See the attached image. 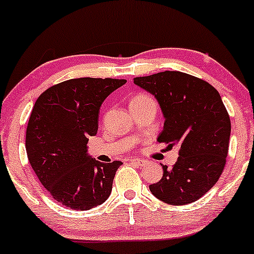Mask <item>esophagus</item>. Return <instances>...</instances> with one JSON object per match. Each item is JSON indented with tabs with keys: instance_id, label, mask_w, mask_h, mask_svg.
<instances>
[{
	"instance_id": "1",
	"label": "esophagus",
	"mask_w": 254,
	"mask_h": 254,
	"mask_svg": "<svg viewBox=\"0 0 254 254\" xmlns=\"http://www.w3.org/2000/svg\"><path fill=\"white\" fill-rule=\"evenodd\" d=\"M130 162L135 163V165H139V166L145 165V161L141 160V159H130Z\"/></svg>"
}]
</instances>
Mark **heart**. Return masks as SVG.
<instances>
[{
	"label": "heart",
	"instance_id": "heart-1",
	"mask_svg": "<svg viewBox=\"0 0 254 254\" xmlns=\"http://www.w3.org/2000/svg\"><path fill=\"white\" fill-rule=\"evenodd\" d=\"M149 95H146V94H138V95H135L134 98H133L132 100H130V104H133V103H139V102H143V100H146V99H149Z\"/></svg>",
	"mask_w": 254,
	"mask_h": 254
}]
</instances>
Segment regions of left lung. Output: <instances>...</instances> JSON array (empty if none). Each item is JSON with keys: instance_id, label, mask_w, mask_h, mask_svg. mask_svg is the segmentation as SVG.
I'll use <instances>...</instances> for the list:
<instances>
[{"instance_id": "obj_1", "label": "left lung", "mask_w": 254, "mask_h": 254, "mask_svg": "<svg viewBox=\"0 0 254 254\" xmlns=\"http://www.w3.org/2000/svg\"><path fill=\"white\" fill-rule=\"evenodd\" d=\"M134 83L161 106L165 126L157 141L181 148L173 167L162 166V178L150 191L174 206L198 200L218 182L228 156L231 124L222 98L212 84L181 71L135 77Z\"/></svg>"}]
</instances>
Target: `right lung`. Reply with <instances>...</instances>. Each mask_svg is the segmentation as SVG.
<instances>
[{"label":"right lung","mask_w":254,"mask_h":254,"mask_svg":"<svg viewBox=\"0 0 254 254\" xmlns=\"http://www.w3.org/2000/svg\"><path fill=\"white\" fill-rule=\"evenodd\" d=\"M126 80L71 78L37 98L26 128L25 148L41 184L59 203L87 211L105 202L121 161L104 163L87 154L105 98Z\"/></svg>","instance_id":"add662e5"}]
</instances>
